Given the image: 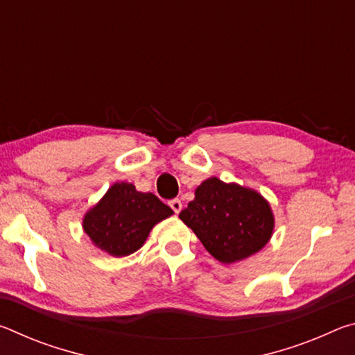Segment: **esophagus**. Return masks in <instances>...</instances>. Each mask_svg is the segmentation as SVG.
Segmentation results:
<instances>
[{"instance_id":"1","label":"esophagus","mask_w":355,"mask_h":355,"mask_svg":"<svg viewBox=\"0 0 355 355\" xmlns=\"http://www.w3.org/2000/svg\"><path fill=\"white\" fill-rule=\"evenodd\" d=\"M169 205H171V208L173 209V211H175V214H178L180 211H182V208H183V203H182V200H178V199H173V200H171V202H169Z\"/></svg>"}]
</instances>
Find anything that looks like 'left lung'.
<instances>
[{
	"label": "left lung",
	"mask_w": 355,
	"mask_h": 355,
	"mask_svg": "<svg viewBox=\"0 0 355 355\" xmlns=\"http://www.w3.org/2000/svg\"><path fill=\"white\" fill-rule=\"evenodd\" d=\"M216 260L232 264L255 255L269 243L275 218L260 192L209 177L178 214Z\"/></svg>",
	"instance_id": "obj_1"
}]
</instances>
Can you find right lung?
Returning a JSON list of instances; mask_svg holds the SVG:
<instances>
[{"instance_id": "add662e5", "label": "right lung", "mask_w": 355, "mask_h": 355, "mask_svg": "<svg viewBox=\"0 0 355 355\" xmlns=\"http://www.w3.org/2000/svg\"><path fill=\"white\" fill-rule=\"evenodd\" d=\"M152 192H141L133 183H114L106 194L89 208L83 230L95 248L112 257H127L141 249L158 222L172 216Z\"/></svg>"}]
</instances>
